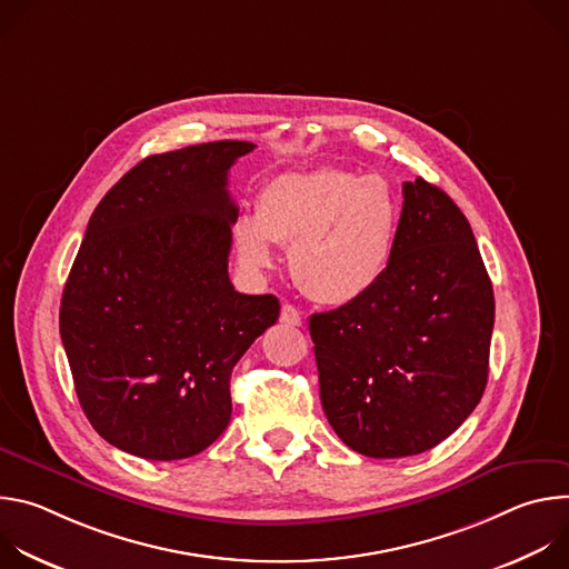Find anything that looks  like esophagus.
<instances>
[{"label": "esophagus", "mask_w": 569, "mask_h": 569, "mask_svg": "<svg viewBox=\"0 0 569 569\" xmlns=\"http://www.w3.org/2000/svg\"><path fill=\"white\" fill-rule=\"evenodd\" d=\"M281 321L283 323H288V327H301V312L295 308V306H290V303H283L281 306Z\"/></svg>", "instance_id": "obj_1"}]
</instances>
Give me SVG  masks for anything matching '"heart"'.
I'll use <instances>...</instances> for the list:
<instances>
[{
	"label": "heart",
	"instance_id": "obj_1",
	"mask_svg": "<svg viewBox=\"0 0 569 569\" xmlns=\"http://www.w3.org/2000/svg\"><path fill=\"white\" fill-rule=\"evenodd\" d=\"M400 231V207L380 176L323 167L283 173L257 196V211L233 224L242 268L274 266L272 242L290 248V272L315 301L345 306L387 272Z\"/></svg>",
	"mask_w": 569,
	"mask_h": 569
}]
</instances>
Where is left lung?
Segmentation results:
<instances>
[{
  "label": "left lung",
  "mask_w": 569,
  "mask_h": 569,
  "mask_svg": "<svg viewBox=\"0 0 569 569\" xmlns=\"http://www.w3.org/2000/svg\"><path fill=\"white\" fill-rule=\"evenodd\" d=\"M400 231L382 279L310 317L321 408L356 452H426L477 408L489 380L496 299L472 229L435 184H402Z\"/></svg>",
  "instance_id": "obj_1"
}]
</instances>
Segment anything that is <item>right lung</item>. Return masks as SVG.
Masks as SVG:
<instances>
[{"label":"right lung","instance_id":"1","mask_svg":"<svg viewBox=\"0 0 569 569\" xmlns=\"http://www.w3.org/2000/svg\"><path fill=\"white\" fill-rule=\"evenodd\" d=\"M250 141L150 154L94 209L60 301L76 396L114 448L187 459L229 426V378L279 319L274 295L227 272L238 209L227 191Z\"/></svg>","mask_w":569,"mask_h":569}]
</instances>
